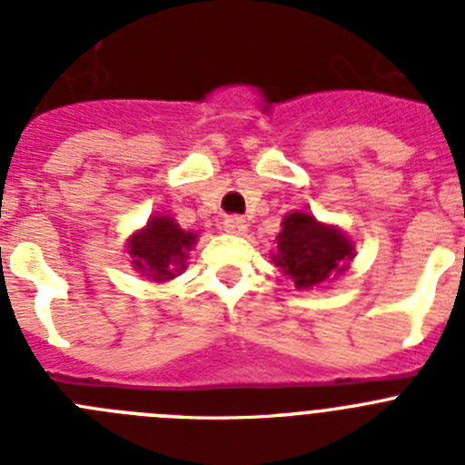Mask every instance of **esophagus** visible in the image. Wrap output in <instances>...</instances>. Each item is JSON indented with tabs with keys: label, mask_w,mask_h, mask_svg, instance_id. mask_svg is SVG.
Segmentation results:
<instances>
[{
	"label": "esophagus",
	"mask_w": 465,
	"mask_h": 465,
	"mask_svg": "<svg viewBox=\"0 0 465 465\" xmlns=\"http://www.w3.org/2000/svg\"><path fill=\"white\" fill-rule=\"evenodd\" d=\"M223 228L225 232H230V235H244L249 223H246V219H242V216H225Z\"/></svg>",
	"instance_id": "34e87169"
}]
</instances>
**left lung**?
I'll return each mask as SVG.
<instances>
[{"label":"left lung","mask_w":465,"mask_h":465,"mask_svg":"<svg viewBox=\"0 0 465 465\" xmlns=\"http://www.w3.org/2000/svg\"><path fill=\"white\" fill-rule=\"evenodd\" d=\"M354 256V242L342 230L319 223L307 212H291L282 221L272 261L293 279L295 289H314L332 274H342Z\"/></svg>","instance_id":"obj_1"}]
</instances>
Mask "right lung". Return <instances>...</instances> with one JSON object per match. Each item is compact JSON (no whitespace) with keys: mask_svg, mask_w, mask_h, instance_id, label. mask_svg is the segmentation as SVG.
I'll return each instance as SVG.
<instances>
[{"mask_svg":"<svg viewBox=\"0 0 465 465\" xmlns=\"http://www.w3.org/2000/svg\"><path fill=\"white\" fill-rule=\"evenodd\" d=\"M197 242L195 232L183 230L172 216H151L149 223L127 240L133 268L153 282H170L186 270V258Z\"/></svg>","mask_w":465,"mask_h":465,"instance_id":"add662e5","label":"right lung"}]
</instances>
